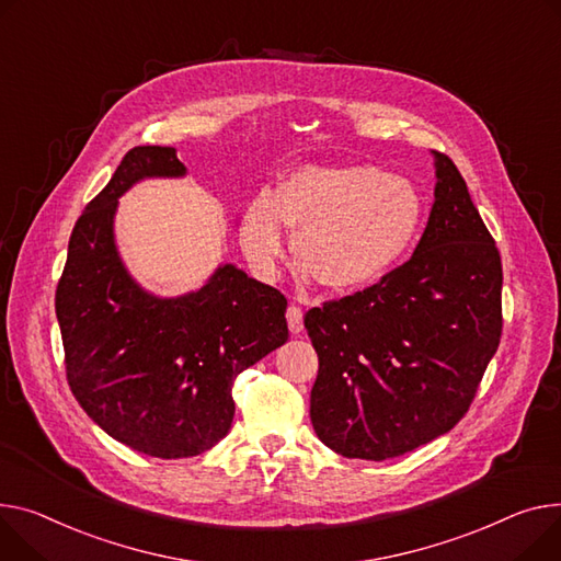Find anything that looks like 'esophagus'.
Returning <instances> with one entry per match:
<instances>
[{
    "label": "esophagus",
    "mask_w": 561,
    "mask_h": 561,
    "mask_svg": "<svg viewBox=\"0 0 561 561\" xmlns=\"http://www.w3.org/2000/svg\"><path fill=\"white\" fill-rule=\"evenodd\" d=\"M286 320H288V329H290V333H302V329H305V313H302V309L300 307H288V311H286Z\"/></svg>",
    "instance_id": "34e87169"
}]
</instances>
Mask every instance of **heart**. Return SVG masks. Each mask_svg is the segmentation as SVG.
<instances>
[{"label": "heart", "mask_w": 561, "mask_h": 561, "mask_svg": "<svg viewBox=\"0 0 561 561\" xmlns=\"http://www.w3.org/2000/svg\"><path fill=\"white\" fill-rule=\"evenodd\" d=\"M417 186L377 167H305L277 196L256 194L241 222V245L252 264L275 273L297 237V264L322 288L354 290L375 284L413 243L422 222Z\"/></svg>", "instance_id": "obj_1"}]
</instances>
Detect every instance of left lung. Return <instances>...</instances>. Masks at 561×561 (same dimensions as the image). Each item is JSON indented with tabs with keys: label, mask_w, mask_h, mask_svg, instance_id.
I'll return each mask as SVG.
<instances>
[{
	"label": "left lung",
	"mask_w": 561,
	"mask_h": 561,
	"mask_svg": "<svg viewBox=\"0 0 561 561\" xmlns=\"http://www.w3.org/2000/svg\"><path fill=\"white\" fill-rule=\"evenodd\" d=\"M405 264L305 316L318 352L311 424L331 451L388 460L449 433L469 410L503 331L499 248L449 156Z\"/></svg>",
	"instance_id": "1"
}]
</instances>
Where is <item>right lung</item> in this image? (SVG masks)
Returning <instances> with one entry per match:
<instances>
[{
  "mask_svg": "<svg viewBox=\"0 0 561 561\" xmlns=\"http://www.w3.org/2000/svg\"><path fill=\"white\" fill-rule=\"evenodd\" d=\"M171 146H135L79 216L56 288L67 383L110 437L175 460L228 435L232 386L288 341L286 297L232 264L180 297L146 293L124 268L112 220L141 178H180Z\"/></svg>",
  "mask_w": 561,
  "mask_h": 561,
  "instance_id": "obj_1",
  "label": "right lung"
}]
</instances>
